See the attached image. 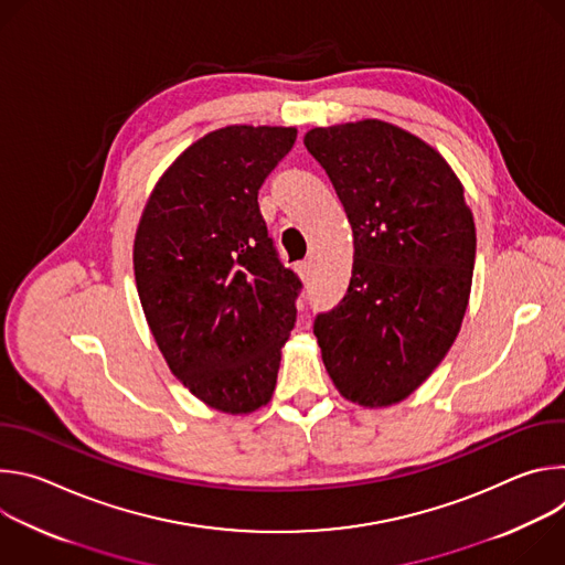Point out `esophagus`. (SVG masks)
<instances>
[{
    "mask_svg": "<svg viewBox=\"0 0 565 565\" xmlns=\"http://www.w3.org/2000/svg\"><path fill=\"white\" fill-rule=\"evenodd\" d=\"M310 268H312V262H310V259H303V262H299V264L295 266V270L299 273V277H301V279H306V277H308Z\"/></svg>",
    "mask_w": 565,
    "mask_h": 565,
    "instance_id": "esophagus-1",
    "label": "esophagus"
}]
</instances>
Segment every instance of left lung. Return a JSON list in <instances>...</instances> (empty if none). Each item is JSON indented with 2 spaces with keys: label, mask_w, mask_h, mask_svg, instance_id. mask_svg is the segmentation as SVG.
<instances>
[{
  "label": "left lung",
  "mask_w": 565,
  "mask_h": 565,
  "mask_svg": "<svg viewBox=\"0 0 565 565\" xmlns=\"http://www.w3.org/2000/svg\"><path fill=\"white\" fill-rule=\"evenodd\" d=\"M303 145L355 248L349 292L315 319L321 360L353 405H397L445 360L469 303L476 225L462 183L429 142L375 118L315 127Z\"/></svg>",
  "instance_id": "1"
}]
</instances>
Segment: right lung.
I'll return each instance as SVG.
<instances>
[{"instance_id": "obj_1", "label": "right lung", "mask_w": 565, "mask_h": 565, "mask_svg": "<svg viewBox=\"0 0 565 565\" xmlns=\"http://www.w3.org/2000/svg\"><path fill=\"white\" fill-rule=\"evenodd\" d=\"M295 127L227 125L192 142L153 185L134 238L149 331L177 380L207 407H266L295 327L301 281L259 212Z\"/></svg>"}]
</instances>
